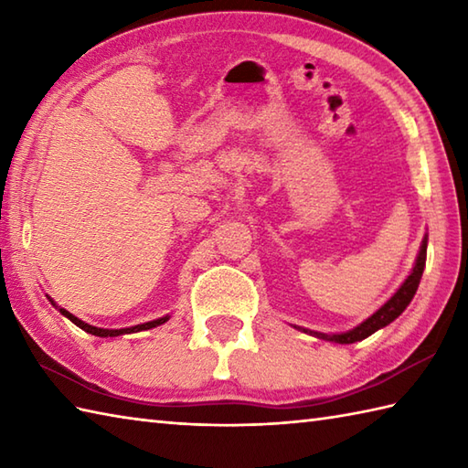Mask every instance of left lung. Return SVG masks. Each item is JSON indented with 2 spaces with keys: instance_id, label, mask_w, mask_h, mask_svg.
<instances>
[{
  "instance_id": "1",
  "label": "left lung",
  "mask_w": 468,
  "mask_h": 468,
  "mask_svg": "<svg viewBox=\"0 0 468 468\" xmlns=\"http://www.w3.org/2000/svg\"><path fill=\"white\" fill-rule=\"evenodd\" d=\"M424 263H426V237L424 241L420 245V253L419 257H416V263H414V270L412 273L409 275V280H406L400 290L396 292L390 300H388L380 310H378L374 315L367 317L366 322H362L357 327H354V330L346 332V334H334V335H325V334H317L324 337V340H330V342H337V344H354V342H360L364 340V337L372 335L374 332L380 330V327L388 325L390 322H394L396 317H399L404 310L406 305H409L412 302V297L416 293V290H419V283H420V277H422V271H424ZM307 332V330H305Z\"/></svg>"
}]
</instances>
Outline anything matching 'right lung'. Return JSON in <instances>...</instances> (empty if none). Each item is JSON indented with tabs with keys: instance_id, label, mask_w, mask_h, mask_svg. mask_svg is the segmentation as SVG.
I'll list each match as a JSON object with an SVG mask.
<instances>
[{
	"instance_id": "add662e5",
	"label": "right lung",
	"mask_w": 468,
	"mask_h": 468,
	"mask_svg": "<svg viewBox=\"0 0 468 468\" xmlns=\"http://www.w3.org/2000/svg\"><path fill=\"white\" fill-rule=\"evenodd\" d=\"M52 302V300H49ZM54 303V302H52ZM56 305V303H54ZM58 307V305H56ZM59 312H62V315H66L69 322L72 324H76L78 327H82L84 332H88V334H92V335H98V337H114V335H122V334H133V332H143V330H151V327H156V325H161V324H165L166 320H168V315H165V317H158V320H153V322H146V324H141V325H133V327H122V330H104V327H94V325H90V324H84L82 320H78L76 315H72L69 312H66V310H62V307H59Z\"/></svg>"
}]
</instances>
